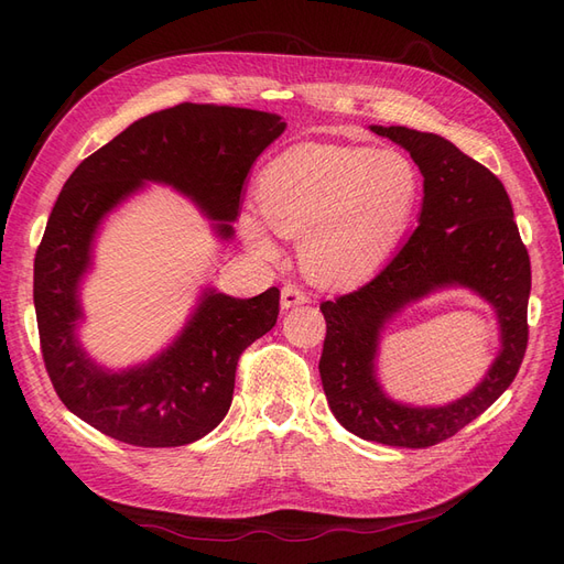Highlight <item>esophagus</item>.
Segmentation results:
<instances>
[{
  "label": "esophagus",
  "instance_id": "esophagus-1",
  "mask_svg": "<svg viewBox=\"0 0 564 564\" xmlns=\"http://www.w3.org/2000/svg\"><path fill=\"white\" fill-rule=\"evenodd\" d=\"M282 308L284 311H289V308H296V305H303V303H308V296H305V292L303 289H299V286H294V284H286L284 289H282Z\"/></svg>",
  "mask_w": 564,
  "mask_h": 564
}]
</instances>
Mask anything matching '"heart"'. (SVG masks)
<instances>
[{
  "instance_id": "heart-1",
  "label": "heart",
  "mask_w": 564,
  "mask_h": 564,
  "mask_svg": "<svg viewBox=\"0 0 564 564\" xmlns=\"http://www.w3.org/2000/svg\"><path fill=\"white\" fill-rule=\"evenodd\" d=\"M416 162L395 148L299 143L256 185L261 216H242L245 242L275 259L272 230L301 240V263L329 286L357 284L400 247L421 202Z\"/></svg>"
}]
</instances>
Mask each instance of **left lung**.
Segmentation results:
<instances>
[{"label":"left lung","mask_w":564,"mask_h":564,"mask_svg":"<svg viewBox=\"0 0 564 564\" xmlns=\"http://www.w3.org/2000/svg\"><path fill=\"white\" fill-rule=\"evenodd\" d=\"M404 148L423 176L419 228L362 289L324 301L327 338L319 377L332 414L352 435L388 447L423 449L452 437L513 383L527 348L529 253L503 183L437 133L371 124ZM447 288H466L492 305L502 348L470 393L447 405L390 399L378 379V346L404 307Z\"/></svg>","instance_id":"1"}]
</instances>
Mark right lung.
Returning a JSON list of instances; mask_svg holds the SVG:
<instances>
[{
	"instance_id": "obj_1",
	"label": "right lung",
	"mask_w": 564,
	"mask_h": 564,
	"mask_svg": "<svg viewBox=\"0 0 564 564\" xmlns=\"http://www.w3.org/2000/svg\"><path fill=\"white\" fill-rule=\"evenodd\" d=\"M284 129L275 112L183 104L133 122L65 181L35 256V311L51 383L96 431L133 447H183L226 419L237 360L278 322V286L235 299L207 284L160 352L112 369L79 338L87 322L82 284L100 228L148 185L191 199L216 240L230 242L249 169Z\"/></svg>"
}]
</instances>
